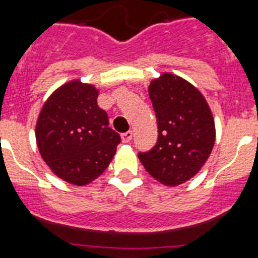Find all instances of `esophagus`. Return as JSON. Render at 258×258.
Wrapping results in <instances>:
<instances>
[{
    "label": "esophagus",
    "instance_id": "esophagus-1",
    "mask_svg": "<svg viewBox=\"0 0 258 258\" xmlns=\"http://www.w3.org/2000/svg\"><path fill=\"white\" fill-rule=\"evenodd\" d=\"M132 137H133V132L129 131V132H125V133L121 134V140L124 143H127L131 142Z\"/></svg>",
    "mask_w": 258,
    "mask_h": 258
}]
</instances>
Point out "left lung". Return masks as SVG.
I'll return each mask as SVG.
<instances>
[{"label": "left lung", "mask_w": 258, "mask_h": 258, "mask_svg": "<svg viewBox=\"0 0 258 258\" xmlns=\"http://www.w3.org/2000/svg\"><path fill=\"white\" fill-rule=\"evenodd\" d=\"M157 118V142L140 152L145 169L163 184L178 186L192 178L211 155L216 140L211 108L195 86L172 74L149 88Z\"/></svg>", "instance_id": "left-lung-1"}]
</instances>
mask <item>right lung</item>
Wrapping results in <instances>:
<instances>
[{
	"mask_svg": "<svg viewBox=\"0 0 258 258\" xmlns=\"http://www.w3.org/2000/svg\"><path fill=\"white\" fill-rule=\"evenodd\" d=\"M93 85L71 81L45 102L36 125L38 151L50 169L72 184L94 181L107 169L121 138L108 126Z\"/></svg>",
	"mask_w": 258,
	"mask_h": 258,
	"instance_id": "obj_1",
	"label": "right lung"
}]
</instances>
